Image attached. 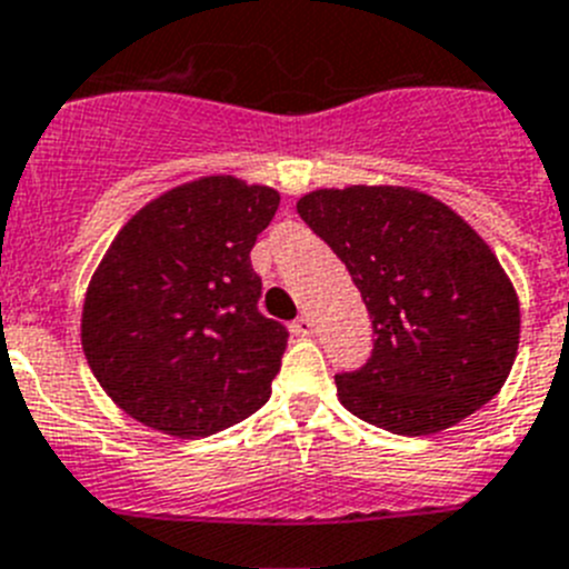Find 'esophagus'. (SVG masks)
Listing matches in <instances>:
<instances>
[{"instance_id": "34e87169", "label": "esophagus", "mask_w": 569, "mask_h": 569, "mask_svg": "<svg viewBox=\"0 0 569 569\" xmlns=\"http://www.w3.org/2000/svg\"><path fill=\"white\" fill-rule=\"evenodd\" d=\"M289 329H291V335H298V338H312L315 335V323L309 315H300L298 320H291Z\"/></svg>"}]
</instances>
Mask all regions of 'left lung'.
I'll list each match as a JSON object with an SVG mask.
<instances>
[{
  "mask_svg": "<svg viewBox=\"0 0 569 569\" xmlns=\"http://www.w3.org/2000/svg\"><path fill=\"white\" fill-rule=\"evenodd\" d=\"M298 214L343 260L372 318L369 360L335 375L349 412L395 435H429L496 398L521 312L472 226L403 186L318 189L300 197Z\"/></svg>",
  "mask_w": 569,
  "mask_h": 569,
  "instance_id": "obj_1",
  "label": "left lung"
}]
</instances>
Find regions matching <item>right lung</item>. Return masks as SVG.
Instances as JSON below:
<instances>
[{
	"label": "right lung",
	"instance_id": "1",
	"mask_svg": "<svg viewBox=\"0 0 569 569\" xmlns=\"http://www.w3.org/2000/svg\"><path fill=\"white\" fill-rule=\"evenodd\" d=\"M280 194L202 177L142 206L113 237L82 306V352L122 412L206 438L263 407L289 332L257 309V234Z\"/></svg>",
	"mask_w": 569,
	"mask_h": 569
}]
</instances>
